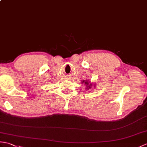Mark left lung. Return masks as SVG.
Masks as SVG:
<instances>
[{
  "mask_svg": "<svg viewBox=\"0 0 147 147\" xmlns=\"http://www.w3.org/2000/svg\"><path fill=\"white\" fill-rule=\"evenodd\" d=\"M83 82L84 83V81H83ZM84 83L86 84H87V85H88V84H89V83H88V81H85V83ZM91 84H90V86H88V88H91Z\"/></svg>",
  "mask_w": 147,
  "mask_h": 147,
  "instance_id": "left-lung-1",
  "label": "left lung"
}]
</instances>
